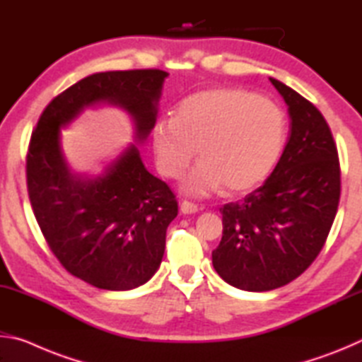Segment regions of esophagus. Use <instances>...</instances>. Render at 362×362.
<instances>
[{"label": "esophagus", "mask_w": 362, "mask_h": 362, "mask_svg": "<svg viewBox=\"0 0 362 362\" xmlns=\"http://www.w3.org/2000/svg\"><path fill=\"white\" fill-rule=\"evenodd\" d=\"M201 209V207L196 204V203H192V201H182V204H180V211H182V214H194V212H198Z\"/></svg>", "instance_id": "1"}]
</instances>
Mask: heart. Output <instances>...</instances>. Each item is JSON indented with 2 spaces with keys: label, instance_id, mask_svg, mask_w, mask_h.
<instances>
[{
  "label": "heart",
  "instance_id": "b5f03b06",
  "mask_svg": "<svg viewBox=\"0 0 362 362\" xmlns=\"http://www.w3.org/2000/svg\"><path fill=\"white\" fill-rule=\"evenodd\" d=\"M287 139L279 105L243 88H214L183 99L175 116H161L151 127L159 173L179 179L199 148L203 158L183 188L207 194L222 185L241 193L267 179Z\"/></svg>",
  "mask_w": 362,
  "mask_h": 362
}]
</instances>
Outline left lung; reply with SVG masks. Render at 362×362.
Returning a JSON list of instances; mask_svg holds the SVG:
<instances>
[{
	"label": "left lung",
	"instance_id": "obj_1",
	"mask_svg": "<svg viewBox=\"0 0 362 362\" xmlns=\"http://www.w3.org/2000/svg\"><path fill=\"white\" fill-rule=\"evenodd\" d=\"M269 81L291 115V134L262 187L220 207L223 233L212 265L244 291H273L298 278L326 244L340 201V161L327 121L313 103Z\"/></svg>",
	"mask_w": 362,
	"mask_h": 362
}]
</instances>
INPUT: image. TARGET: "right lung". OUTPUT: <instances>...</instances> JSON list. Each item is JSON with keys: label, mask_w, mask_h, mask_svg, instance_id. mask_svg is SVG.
I'll return each mask as SVG.
<instances>
[{"label": "right lung", "mask_w": 362, "mask_h": 362, "mask_svg": "<svg viewBox=\"0 0 362 362\" xmlns=\"http://www.w3.org/2000/svg\"><path fill=\"white\" fill-rule=\"evenodd\" d=\"M168 75L144 69L84 78L47 103L30 139L27 189L42 236L66 272L99 289L129 291L155 274L179 203L168 183L145 169L136 145L97 179L73 175L60 151V127L84 107L110 102L134 116L142 142Z\"/></svg>", "instance_id": "obj_1"}]
</instances>
